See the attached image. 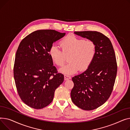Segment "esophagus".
<instances>
[{
    "label": "esophagus",
    "mask_w": 130,
    "mask_h": 130,
    "mask_svg": "<svg viewBox=\"0 0 130 130\" xmlns=\"http://www.w3.org/2000/svg\"><path fill=\"white\" fill-rule=\"evenodd\" d=\"M64 79L65 80H69V79H70L71 77H70V76H69V75H64Z\"/></svg>",
    "instance_id": "1"
}]
</instances>
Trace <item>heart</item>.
Returning a JSON list of instances; mask_svg holds the SVG:
<instances>
[{"label": "heart", "mask_w": 130, "mask_h": 130, "mask_svg": "<svg viewBox=\"0 0 130 130\" xmlns=\"http://www.w3.org/2000/svg\"><path fill=\"white\" fill-rule=\"evenodd\" d=\"M61 51L57 45L53 44L49 51V55L56 65L62 66L68 57L69 62L59 69L64 74L70 75L79 70L85 71L92 63L96 53V46L91 40L80 39L73 35H69L60 42Z\"/></svg>", "instance_id": "heart-1"}]
</instances>
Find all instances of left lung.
Instances as JSON below:
<instances>
[{
    "instance_id": "8db88e82",
    "label": "left lung",
    "mask_w": 130,
    "mask_h": 130,
    "mask_svg": "<svg viewBox=\"0 0 130 130\" xmlns=\"http://www.w3.org/2000/svg\"><path fill=\"white\" fill-rule=\"evenodd\" d=\"M74 34L96 44L93 62L85 72L72 78L74 87L71 92L75 105L84 110H92L103 104L112 93L117 73L115 52L110 39L100 32L85 31Z\"/></svg>"
}]
</instances>
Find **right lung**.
<instances>
[{
    "mask_svg": "<svg viewBox=\"0 0 130 130\" xmlns=\"http://www.w3.org/2000/svg\"><path fill=\"white\" fill-rule=\"evenodd\" d=\"M66 33L54 30H37L19 44L15 56L13 76L18 94L26 104L41 109L53 100L64 76L57 73L49 55L52 44Z\"/></svg>",
    "mask_w": 130,
    "mask_h": 130,
    "instance_id": "right-lung-1",
    "label": "right lung"
}]
</instances>
